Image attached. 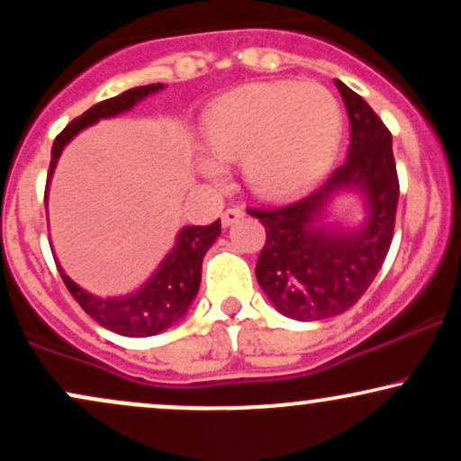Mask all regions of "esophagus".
Here are the masks:
<instances>
[{
    "mask_svg": "<svg viewBox=\"0 0 461 461\" xmlns=\"http://www.w3.org/2000/svg\"><path fill=\"white\" fill-rule=\"evenodd\" d=\"M242 216H245V212H242V208H227L223 216H221V223H223L225 227L234 225L236 221H240Z\"/></svg>",
    "mask_w": 461,
    "mask_h": 461,
    "instance_id": "esophagus-1",
    "label": "esophagus"
}]
</instances>
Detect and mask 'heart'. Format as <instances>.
<instances>
[{
  "label": "heart",
  "instance_id": "1",
  "mask_svg": "<svg viewBox=\"0 0 461 461\" xmlns=\"http://www.w3.org/2000/svg\"><path fill=\"white\" fill-rule=\"evenodd\" d=\"M345 114L319 82L249 84L225 95L203 119L212 156L201 158L205 177L221 179L225 164L242 158V171L267 197L316 182L340 149Z\"/></svg>",
  "mask_w": 461,
  "mask_h": 461
}]
</instances>
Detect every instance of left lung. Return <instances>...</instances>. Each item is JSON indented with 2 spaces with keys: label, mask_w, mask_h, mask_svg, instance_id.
<instances>
[{
  "label": "left lung",
  "mask_w": 461,
  "mask_h": 461,
  "mask_svg": "<svg viewBox=\"0 0 461 461\" xmlns=\"http://www.w3.org/2000/svg\"><path fill=\"white\" fill-rule=\"evenodd\" d=\"M336 88L351 123L347 160L303 197L247 210L267 230L258 284L275 310L294 321L330 319L353 308L393 242L399 203L393 134L347 84L336 79ZM345 192L357 194L365 205L363 223L353 228L326 221L332 199Z\"/></svg>",
  "instance_id": "8db88e82"
}]
</instances>
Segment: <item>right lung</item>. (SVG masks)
Returning a JSON list of instances; mask_svg holds the SVG:
<instances>
[{"mask_svg":"<svg viewBox=\"0 0 461 461\" xmlns=\"http://www.w3.org/2000/svg\"><path fill=\"white\" fill-rule=\"evenodd\" d=\"M164 84H147V86H136L130 91L116 95L113 99L88 108L82 116L67 125L58 134L51 147V164L50 176H47V193H50L51 176L56 171V164L60 160L65 147L71 142L82 130L91 128L102 119H113L140 104L149 95L162 91ZM221 236V221L210 225H186L177 231L176 245L158 264L156 271L134 293L119 294V297H97L88 293L82 285H77L65 273V268L58 264V271L62 275V282L73 294V299L82 305L91 319H95L105 330L121 333L130 338H147L162 333L173 327L186 316V312L199 293L201 284V262H203L205 251L214 245L216 238Z\"/></svg>","mask_w":461,"mask_h":461,"instance_id":"add662e5","label":"right lung"}]
</instances>
